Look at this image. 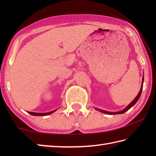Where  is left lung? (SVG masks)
<instances>
[{
    "label": "left lung",
    "mask_w": 156,
    "mask_h": 156,
    "mask_svg": "<svg viewBox=\"0 0 156 156\" xmlns=\"http://www.w3.org/2000/svg\"><path fill=\"white\" fill-rule=\"evenodd\" d=\"M144 78L143 76V78H142V83H141V89L140 92H139L138 94L137 95V97L135 98L134 100L132 101L130 104H129L128 106H127L123 110H122L121 111H119V112H109V111H104V110H102V109H100V108H94L97 111H99L101 112H103V113H105V114H108V115H117V114H122L124 113V112H125L126 111H127L129 109H130L132 107H133V105H135V104L136 103V102L138 101L139 98H140V96H141V92H142V89H143V84H144Z\"/></svg>",
    "instance_id": "8db88e82"
}]
</instances>
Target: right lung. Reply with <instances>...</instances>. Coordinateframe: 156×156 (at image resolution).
Wrapping results in <instances>:
<instances>
[{
	"label": "right lung",
	"mask_w": 156,
	"mask_h": 156,
	"mask_svg": "<svg viewBox=\"0 0 156 156\" xmlns=\"http://www.w3.org/2000/svg\"><path fill=\"white\" fill-rule=\"evenodd\" d=\"M57 109H55V110L54 111H50V112H45V113H42V112H28L29 114H31V115H34V116H47V115H50L51 113H53V112H55V111H57Z\"/></svg>",
	"instance_id": "right-lung-1"
}]
</instances>
